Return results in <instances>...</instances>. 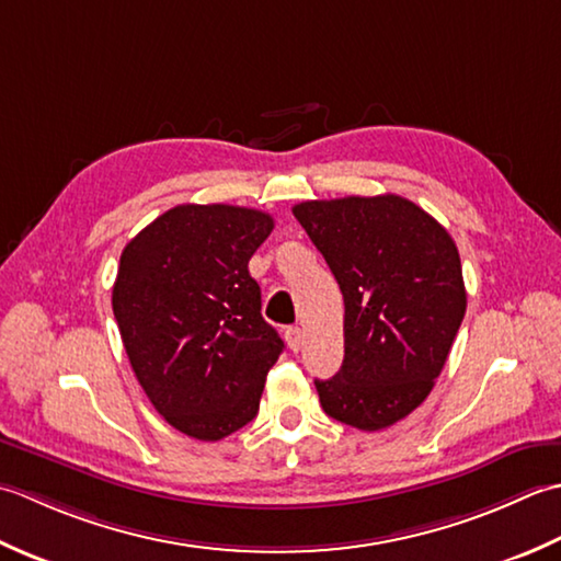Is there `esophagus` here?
Segmentation results:
<instances>
[{
  "instance_id": "34e87169",
  "label": "esophagus",
  "mask_w": 561,
  "mask_h": 561,
  "mask_svg": "<svg viewBox=\"0 0 561 561\" xmlns=\"http://www.w3.org/2000/svg\"><path fill=\"white\" fill-rule=\"evenodd\" d=\"M283 336H285V344H288V348L290 351H300V346H302V329L300 327H288L283 331Z\"/></svg>"
}]
</instances>
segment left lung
<instances>
[{
  "mask_svg": "<svg viewBox=\"0 0 561 561\" xmlns=\"http://www.w3.org/2000/svg\"><path fill=\"white\" fill-rule=\"evenodd\" d=\"M297 222L344 295V363L314 380L331 419L380 431L433 390L467 310L460 254L440 222L394 193L305 201Z\"/></svg>",
  "mask_w": 561,
  "mask_h": 561,
  "instance_id": "1",
  "label": "left lung"
}]
</instances>
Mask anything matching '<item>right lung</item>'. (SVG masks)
<instances>
[{
	"instance_id": "1",
	"label": "right lung",
	"mask_w": 561,
	"mask_h": 561,
	"mask_svg": "<svg viewBox=\"0 0 561 561\" xmlns=\"http://www.w3.org/2000/svg\"><path fill=\"white\" fill-rule=\"evenodd\" d=\"M273 217L239 205H176L125 244L113 314L137 382L167 424L222 440L259 411L283 353L261 317L249 259Z\"/></svg>"
}]
</instances>
